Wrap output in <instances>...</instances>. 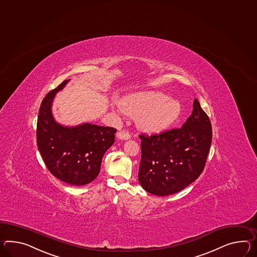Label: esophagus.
I'll list each match as a JSON object with an SVG mask.
<instances>
[{"label": "esophagus", "instance_id": "34e87169", "mask_svg": "<svg viewBox=\"0 0 257 257\" xmlns=\"http://www.w3.org/2000/svg\"><path fill=\"white\" fill-rule=\"evenodd\" d=\"M116 137H117L118 139H120V140H128V139H130V138H131V136L128 133H126L124 131L118 132L116 134Z\"/></svg>", "mask_w": 257, "mask_h": 257}]
</instances>
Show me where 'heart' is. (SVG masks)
<instances>
[{
  "mask_svg": "<svg viewBox=\"0 0 257 257\" xmlns=\"http://www.w3.org/2000/svg\"><path fill=\"white\" fill-rule=\"evenodd\" d=\"M119 107L126 115L137 118L138 129L148 134L167 130L178 119L182 111L179 101L155 91L126 94L119 101Z\"/></svg>",
  "mask_w": 257,
  "mask_h": 257,
  "instance_id": "obj_1",
  "label": "heart"
}]
</instances>
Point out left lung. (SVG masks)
Listing matches in <instances>:
<instances>
[{
	"instance_id": "1",
	"label": "left lung",
	"mask_w": 257,
	"mask_h": 257,
	"mask_svg": "<svg viewBox=\"0 0 257 257\" xmlns=\"http://www.w3.org/2000/svg\"><path fill=\"white\" fill-rule=\"evenodd\" d=\"M139 138L141 187L151 194L168 196L181 191L202 173L212 143V125L195 99L193 111L181 128Z\"/></svg>"
}]
</instances>
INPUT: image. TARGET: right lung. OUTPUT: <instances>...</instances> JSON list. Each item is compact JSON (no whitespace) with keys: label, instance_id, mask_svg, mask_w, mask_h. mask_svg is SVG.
<instances>
[{"label":"right lung","instance_id":"1","mask_svg":"<svg viewBox=\"0 0 257 257\" xmlns=\"http://www.w3.org/2000/svg\"><path fill=\"white\" fill-rule=\"evenodd\" d=\"M69 82L66 80L52 90L41 104L38 149L52 175L69 185L82 186L99 174L102 158L114 143L117 130L87 122L76 126L58 123L52 112L53 101Z\"/></svg>","mask_w":257,"mask_h":257}]
</instances>
